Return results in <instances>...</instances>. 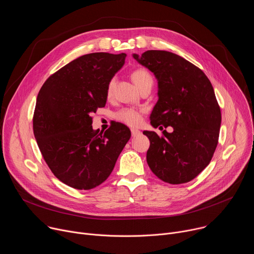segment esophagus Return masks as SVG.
Instances as JSON below:
<instances>
[{
  "label": "esophagus",
  "mask_w": 254,
  "mask_h": 254,
  "mask_svg": "<svg viewBox=\"0 0 254 254\" xmlns=\"http://www.w3.org/2000/svg\"><path fill=\"white\" fill-rule=\"evenodd\" d=\"M130 131H131V135H132L133 137L140 134V130H138V129H136V128H131Z\"/></svg>",
  "instance_id": "obj_1"
}]
</instances>
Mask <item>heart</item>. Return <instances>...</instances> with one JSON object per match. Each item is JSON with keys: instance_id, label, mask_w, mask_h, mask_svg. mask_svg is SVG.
Returning a JSON list of instances; mask_svg holds the SVG:
<instances>
[{"instance_id": "obj_1", "label": "heart", "mask_w": 254, "mask_h": 254, "mask_svg": "<svg viewBox=\"0 0 254 254\" xmlns=\"http://www.w3.org/2000/svg\"><path fill=\"white\" fill-rule=\"evenodd\" d=\"M131 77H132L133 82L135 83V85L138 88L141 87L143 84H146L147 82L153 81V77L149 73V71H147L146 69H142V68H138V69L134 70L132 72ZM115 85H116V79L113 78L110 82H108V85H107V95L108 96H111L114 93ZM141 113H142V111L136 110V108L126 107L116 114V119L127 126L133 127V126H137L140 123Z\"/></svg>"}]
</instances>
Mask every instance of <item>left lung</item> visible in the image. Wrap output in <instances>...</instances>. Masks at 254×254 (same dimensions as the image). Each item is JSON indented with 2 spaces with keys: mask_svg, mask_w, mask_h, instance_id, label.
<instances>
[{
  "mask_svg": "<svg viewBox=\"0 0 254 254\" xmlns=\"http://www.w3.org/2000/svg\"><path fill=\"white\" fill-rule=\"evenodd\" d=\"M132 57L158 81L151 125L173 127L164 136L143 131L151 142L148 165L166 183L190 182L209 165L218 143L221 112L213 86L200 68L172 52L148 50Z\"/></svg>",
  "mask_w": 254,
  "mask_h": 254,
  "instance_id": "obj_1",
  "label": "left lung"
}]
</instances>
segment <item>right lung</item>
I'll list each match as a JSON object with an SVG mask.
<instances>
[{"instance_id":"right-lung-1","label":"right lung","mask_w":254,"mask_h":254,"mask_svg":"<svg viewBox=\"0 0 254 254\" xmlns=\"http://www.w3.org/2000/svg\"><path fill=\"white\" fill-rule=\"evenodd\" d=\"M126 57L105 52L80 56L52 74L38 93L35 138L54 176L71 188L90 190L103 183L130 138L121 123L104 132L91 126V115L105 105L108 82Z\"/></svg>"}]
</instances>
